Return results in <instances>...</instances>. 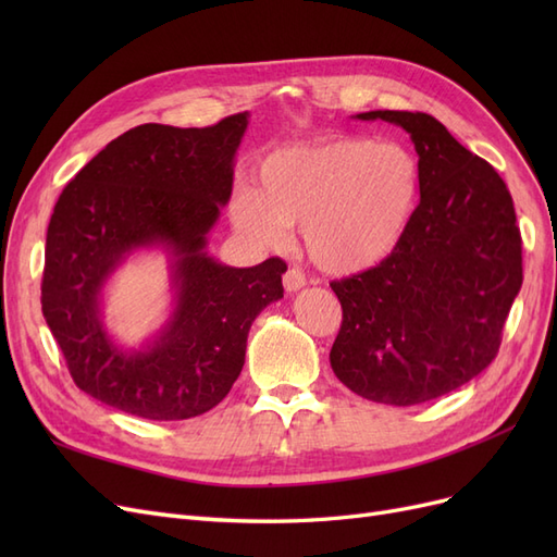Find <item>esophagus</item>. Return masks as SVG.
Instances as JSON below:
<instances>
[{
  "mask_svg": "<svg viewBox=\"0 0 557 557\" xmlns=\"http://www.w3.org/2000/svg\"><path fill=\"white\" fill-rule=\"evenodd\" d=\"M283 285H285V290H288V293H297L307 285V276H305V272H301V269L293 267L283 274Z\"/></svg>",
  "mask_w": 557,
  "mask_h": 557,
  "instance_id": "obj_1",
  "label": "esophagus"
}]
</instances>
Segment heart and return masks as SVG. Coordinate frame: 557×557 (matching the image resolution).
<instances>
[{
    "label": "heart",
    "mask_w": 557,
    "mask_h": 557,
    "mask_svg": "<svg viewBox=\"0 0 557 557\" xmlns=\"http://www.w3.org/2000/svg\"><path fill=\"white\" fill-rule=\"evenodd\" d=\"M260 188L232 199V221L267 246L301 227L309 258L332 274L383 264L411 230L423 170L407 146L334 137L283 146L258 166Z\"/></svg>",
    "instance_id": "b5f03b06"
}]
</instances>
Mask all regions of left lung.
<instances>
[{
  "label": "left lung",
  "mask_w": 557,
  "mask_h": 557,
  "mask_svg": "<svg viewBox=\"0 0 557 557\" xmlns=\"http://www.w3.org/2000/svg\"><path fill=\"white\" fill-rule=\"evenodd\" d=\"M411 134L423 197L383 264L332 281L342 330L330 364L352 393L411 407L465 385L497 356L522 285V242L507 183L428 113L369 111Z\"/></svg>",
  "instance_id": "8db88e82"
}]
</instances>
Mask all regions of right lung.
I'll use <instances>...</instances> for the list:
<instances>
[{"label": "right lung", "mask_w": 557, "mask_h": 557, "mask_svg": "<svg viewBox=\"0 0 557 557\" xmlns=\"http://www.w3.org/2000/svg\"><path fill=\"white\" fill-rule=\"evenodd\" d=\"M246 127V111L209 127H134L64 185L50 215L44 318L74 383L117 411L185 420L213 409L242 374L252 320L283 297L281 258L239 269L205 250ZM148 245L171 250L177 305L153 343L123 351L103 330L101 288Z\"/></svg>", "instance_id": "1"}]
</instances>
